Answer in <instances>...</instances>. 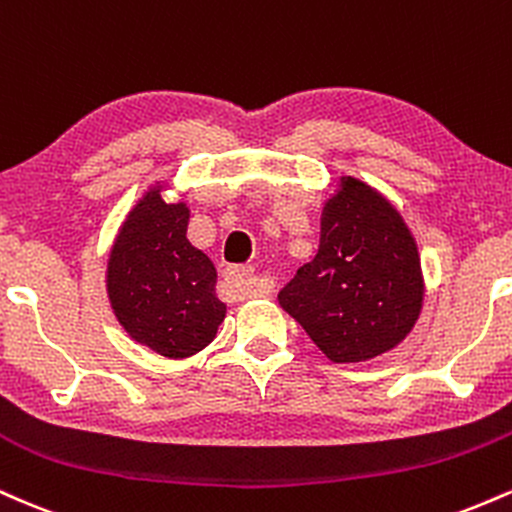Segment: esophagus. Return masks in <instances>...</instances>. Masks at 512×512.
<instances>
[{"label":"esophagus","mask_w":512,"mask_h":512,"mask_svg":"<svg viewBox=\"0 0 512 512\" xmlns=\"http://www.w3.org/2000/svg\"><path fill=\"white\" fill-rule=\"evenodd\" d=\"M223 284L236 298H248L252 293V267H228L223 272Z\"/></svg>","instance_id":"obj_1"}]
</instances>
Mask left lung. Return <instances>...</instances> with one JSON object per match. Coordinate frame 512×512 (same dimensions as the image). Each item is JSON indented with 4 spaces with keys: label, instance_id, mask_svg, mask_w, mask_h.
<instances>
[{
    "label": "left lung",
    "instance_id": "8db88e82",
    "mask_svg": "<svg viewBox=\"0 0 512 512\" xmlns=\"http://www.w3.org/2000/svg\"><path fill=\"white\" fill-rule=\"evenodd\" d=\"M416 238L395 204L342 175L320 216V248L279 305L334 363H358L407 339L424 308Z\"/></svg>",
    "mask_w": 512,
    "mask_h": 512
}]
</instances>
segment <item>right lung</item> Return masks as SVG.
<instances>
[{
  "label": "right lung",
  "instance_id": "right-lung-1",
  "mask_svg": "<svg viewBox=\"0 0 512 512\" xmlns=\"http://www.w3.org/2000/svg\"><path fill=\"white\" fill-rule=\"evenodd\" d=\"M158 180L127 211L105 267L110 308L129 337L158 356L190 358L226 317L214 262L187 240L190 207L166 202Z\"/></svg>",
  "mask_w": 512,
  "mask_h": 512
}]
</instances>
